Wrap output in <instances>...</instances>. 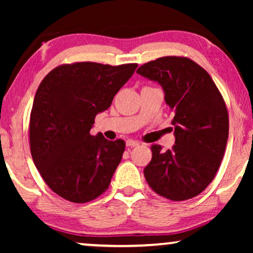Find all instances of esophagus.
Segmentation results:
<instances>
[{"instance_id": "esophagus-1", "label": "esophagus", "mask_w": 253, "mask_h": 253, "mask_svg": "<svg viewBox=\"0 0 253 253\" xmlns=\"http://www.w3.org/2000/svg\"><path fill=\"white\" fill-rule=\"evenodd\" d=\"M139 145V141L137 140H133V139H127L126 140V146L127 147H134V146H138Z\"/></svg>"}]
</instances>
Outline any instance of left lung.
Here are the masks:
<instances>
[{
    "label": "left lung",
    "instance_id": "8db88e82",
    "mask_svg": "<svg viewBox=\"0 0 253 253\" xmlns=\"http://www.w3.org/2000/svg\"><path fill=\"white\" fill-rule=\"evenodd\" d=\"M137 74L162 86L174 113L175 145L166 152L152 145L146 182L169 200L193 198L213 181L223 158L229 133L226 102L209 72L188 57L157 58Z\"/></svg>",
    "mask_w": 253,
    "mask_h": 253
}]
</instances>
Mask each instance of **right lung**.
Listing matches in <instances>:
<instances>
[{"label": "right lung", "mask_w": 253, "mask_h": 253, "mask_svg": "<svg viewBox=\"0 0 253 253\" xmlns=\"http://www.w3.org/2000/svg\"><path fill=\"white\" fill-rule=\"evenodd\" d=\"M137 67L76 62L58 65L40 83L30 116L31 154L46 184L63 199L84 204L108 189L126 143L89 131Z\"/></svg>", "instance_id": "add662e5"}]
</instances>
